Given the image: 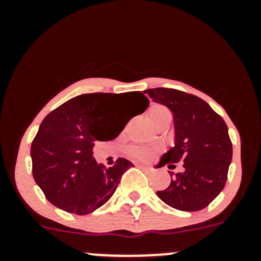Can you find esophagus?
Instances as JSON below:
<instances>
[{
    "label": "esophagus",
    "instance_id": "obj_1",
    "mask_svg": "<svg viewBox=\"0 0 261 261\" xmlns=\"http://www.w3.org/2000/svg\"><path fill=\"white\" fill-rule=\"evenodd\" d=\"M139 167H140V168H142V169H145V170H151V168H149V167H146V166H142V164H139Z\"/></svg>",
    "mask_w": 261,
    "mask_h": 261
}]
</instances>
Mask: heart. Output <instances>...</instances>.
Returning a JSON list of instances; mask_svg holds the SVG:
<instances>
[{
    "instance_id": "heart-1",
    "label": "heart",
    "mask_w": 261,
    "mask_h": 261,
    "mask_svg": "<svg viewBox=\"0 0 261 261\" xmlns=\"http://www.w3.org/2000/svg\"><path fill=\"white\" fill-rule=\"evenodd\" d=\"M147 115L149 121L154 125L155 127H160L162 125H169L172 121V113L167 107L162 104H153L148 108ZM158 148L147 147V146L134 145L127 147L126 153L128 157L134 158L137 161H148L155 154Z\"/></svg>"
}]
</instances>
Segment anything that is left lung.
Segmentation results:
<instances>
[{"label":"left lung","mask_w":261,"mask_h":261,"mask_svg":"<svg viewBox=\"0 0 261 261\" xmlns=\"http://www.w3.org/2000/svg\"><path fill=\"white\" fill-rule=\"evenodd\" d=\"M151 99L173 113L175 145L162 155L160 166L184 162L169 187L157 195L180 211H199L210 205L223 190L232 161V142L226 122L196 95L172 88L145 91ZM170 176H173L169 172Z\"/></svg>","instance_id":"8db88e82"}]
</instances>
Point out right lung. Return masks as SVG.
<instances>
[{
    "instance_id": "add662e5",
    "label": "right lung",
    "mask_w": 261,
    "mask_h": 261,
    "mask_svg": "<svg viewBox=\"0 0 261 261\" xmlns=\"http://www.w3.org/2000/svg\"><path fill=\"white\" fill-rule=\"evenodd\" d=\"M130 103L135 116L147 109L149 100L141 92L91 93L47 114L33 140L31 155L34 180L54 206L88 215L112 197L133 163L119 158L106 168L97 164L93 147L97 141L114 140L124 130L127 121L122 122L120 114Z\"/></svg>"
}]
</instances>
